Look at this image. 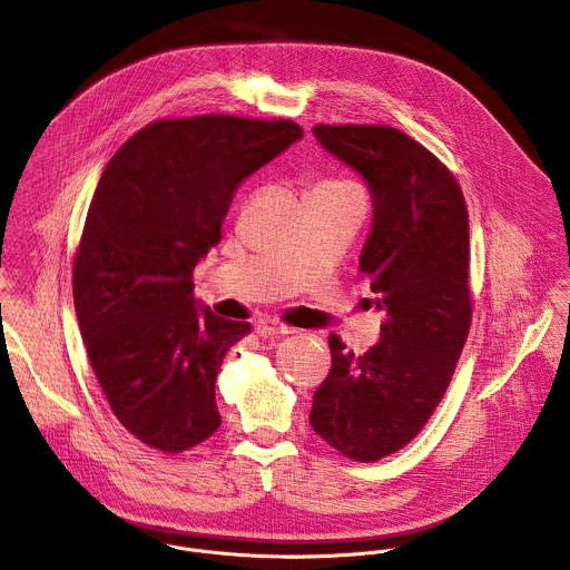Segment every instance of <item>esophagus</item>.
Segmentation results:
<instances>
[{
  "instance_id": "34e87169",
  "label": "esophagus",
  "mask_w": 570,
  "mask_h": 570,
  "mask_svg": "<svg viewBox=\"0 0 570 570\" xmlns=\"http://www.w3.org/2000/svg\"><path fill=\"white\" fill-rule=\"evenodd\" d=\"M255 332L262 336V338H277V336H288V334H295V330L286 327V324H279L275 320H259L255 324Z\"/></svg>"
}]
</instances>
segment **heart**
I'll list each match as a JSON object with an SVG mask.
<instances>
[{
    "mask_svg": "<svg viewBox=\"0 0 570 570\" xmlns=\"http://www.w3.org/2000/svg\"><path fill=\"white\" fill-rule=\"evenodd\" d=\"M317 187H352V185L350 183H341V180H327V183H322Z\"/></svg>",
    "mask_w": 570,
    "mask_h": 570,
    "instance_id": "1",
    "label": "heart"
}]
</instances>
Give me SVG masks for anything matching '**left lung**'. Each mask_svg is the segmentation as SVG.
<instances>
[{
  "instance_id": "1",
  "label": "left lung",
  "mask_w": 570,
  "mask_h": 570,
  "mask_svg": "<svg viewBox=\"0 0 570 570\" xmlns=\"http://www.w3.org/2000/svg\"><path fill=\"white\" fill-rule=\"evenodd\" d=\"M315 139L363 176L372 229L358 271L385 315L363 356L332 334V370L313 394V431L356 462L409 444L442 401L469 324V218L453 174L390 126H315Z\"/></svg>"
}]
</instances>
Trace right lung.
Listing matches in <instances>:
<instances>
[{
  "label": "right lung",
  "instance_id": "add662e5",
  "mask_svg": "<svg viewBox=\"0 0 570 570\" xmlns=\"http://www.w3.org/2000/svg\"><path fill=\"white\" fill-rule=\"evenodd\" d=\"M302 128L203 115L135 132L101 174L73 259L80 336L112 413L144 444L183 453L220 426L216 374L250 334L194 297L236 187Z\"/></svg>",
  "mask_w": 570,
  "mask_h": 570
}]
</instances>
